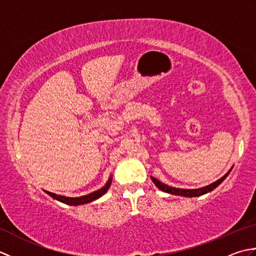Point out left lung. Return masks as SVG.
Segmentation results:
<instances>
[{"label": "left lung", "mask_w": 256, "mask_h": 256, "mask_svg": "<svg viewBox=\"0 0 256 256\" xmlns=\"http://www.w3.org/2000/svg\"><path fill=\"white\" fill-rule=\"evenodd\" d=\"M231 170H232V168L226 174L224 177H221L219 180L212 182V184H208V186L202 187V188H198V189H180V188L170 187L168 184H162V182H160L158 179H156V178L152 177V176H150V178H152V180H153V182L155 184V186L158 189H160L162 192L172 194H176V196H182V197H190V198H192V197H199V196H202L204 194H208V192H212V190L218 187L219 184L224 180V179L228 177V175H229Z\"/></svg>", "instance_id": "obj_1"}]
</instances>
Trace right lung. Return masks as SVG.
<instances>
[{
  "mask_svg": "<svg viewBox=\"0 0 256 256\" xmlns=\"http://www.w3.org/2000/svg\"><path fill=\"white\" fill-rule=\"evenodd\" d=\"M111 182H112V176H111L110 178H108V182L104 184V187H102L101 189L96 190V192H91V194H89L81 196V197H76V198L64 197V196L56 194L50 192H46V190H44V192H45L47 194H50V197H52L54 199L60 201V202H62V204H69V206H79V204H89V202H91V201H94V200H96V199H99L100 197H102V196L108 192V189L110 188Z\"/></svg>",
  "mask_w": 256,
  "mask_h": 256,
  "instance_id": "obj_1",
  "label": "right lung"
}]
</instances>
